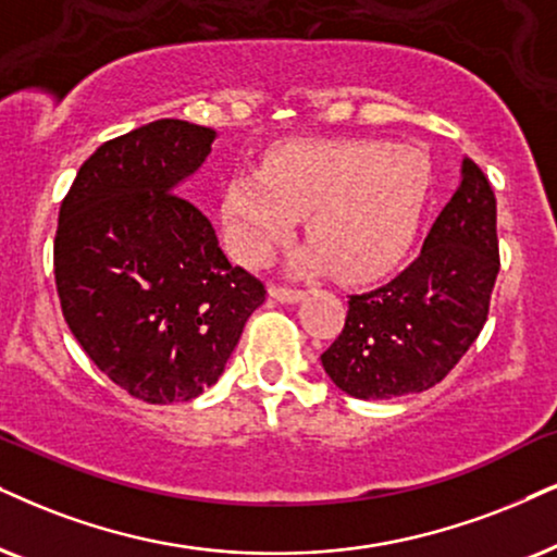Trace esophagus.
<instances>
[{
  "mask_svg": "<svg viewBox=\"0 0 557 557\" xmlns=\"http://www.w3.org/2000/svg\"><path fill=\"white\" fill-rule=\"evenodd\" d=\"M270 295H272L274 300H280V302H295V300L302 298V290H300V287L272 283V285H270Z\"/></svg>",
  "mask_w": 557,
  "mask_h": 557,
  "instance_id": "esophagus-1",
  "label": "esophagus"
}]
</instances>
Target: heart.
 I'll list each match as a JSON object with an SVG mask.
<instances>
[{"mask_svg":"<svg viewBox=\"0 0 557 557\" xmlns=\"http://www.w3.org/2000/svg\"><path fill=\"white\" fill-rule=\"evenodd\" d=\"M432 193V161L417 146L380 138L287 144L262 172H238L223 195L231 251L259 264L306 215V270H334L347 283L391 272L417 238Z\"/></svg>","mask_w":557,"mask_h":557,"instance_id":"heart-1","label":"heart"}]
</instances>
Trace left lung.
<instances>
[{
	"instance_id": "obj_1",
	"label": "left lung",
	"mask_w": 557,
	"mask_h": 557,
	"mask_svg": "<svg viewBox=\"0 0 557 557\" xmlns=\"http://www.w3.org/2000/svg\"><path fill=\"white\" fill-rule=\"evenodd\" d=\"M498 267L496 195L473 159L421 255L377 290L349 295L342 334L323 351L329 377L355 398L434 388L488 319Z\"/></svg>"
}]
</instances>
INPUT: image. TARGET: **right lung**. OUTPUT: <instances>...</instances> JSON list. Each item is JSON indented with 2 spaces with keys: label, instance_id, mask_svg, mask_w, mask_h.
Listing matches in <instances>:
<instances>
[{
  "label": "right lung",
  "instance_id": "1",
  "mask_svg": "<svg viewBox=\"0 0 557 557\" xmlns=\"http://www.w3.org/2000/svg\"><path fill=\"white\" fill-rule=\"evenodd\" d=\"M213 138L206 125L164 117L104 140L59 210L63 319L89 360L146 404L210 388L267 295L228 262L202 210L174 193Z\"/></svg>",
  "mask_w": 557,
  "mask_h": 557
}]
</instances>
